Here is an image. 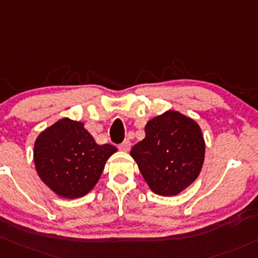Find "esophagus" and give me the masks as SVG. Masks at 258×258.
I'll list each match as a JSON object with an SVG mask.
<instances>
[{
    "mask_svg": "<svg viewBox=\"0 0 258 258\" xmlns=\"http://www.w3.org/2000/svg\"><path fill=\"white\" fill-rule=\"evenodd\" d=\"M118 148L123 152H128L130 150H131V142H130L128 140H124L121 145H118Z\"/></svg>",
    "mask_w": 258,
    "mask_h": 258,
    "instance_id": "esophagus-1",
    "label": "esophagus"
}]
</instances>
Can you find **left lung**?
<instances>
[{
  "label": "left lung",
  "mask_w": 258,
  "mask_h": 258,
  "mask_svg": "<svg viewBox=\"0 0 258 258\" xmlns=\"http://www.w3.org/2000/svg\"><path fill=\"white\" fill-rule=\"evenodd\" d=\"M146 137L131 150L147 181L158 195L172 197L190 185L204 163L205 142L199 124L177 111L147 122Z\"/></svg>",
  "instance_id": "obj_1"
}]
</instances>
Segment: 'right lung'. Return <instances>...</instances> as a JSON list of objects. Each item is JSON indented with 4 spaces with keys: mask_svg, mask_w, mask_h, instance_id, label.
<instances>
[{
    "mask_svg": "<svg viewBox=\"0 0 258 258\" xmlns=\"http://www.w3.org/2000/svg\"><path fill=\"white\" fill-rule=\"evenodd\" d=\"M112 145H97L83 122H55L34 143V164L43 183L59 197L75 199L91 190L104 170Z\"/></svg>",
    "mask_w": 258,
    "mask_h": 258,
    "instance_id": "add662e5",
    "label": "right lung"
}]
</instances>
